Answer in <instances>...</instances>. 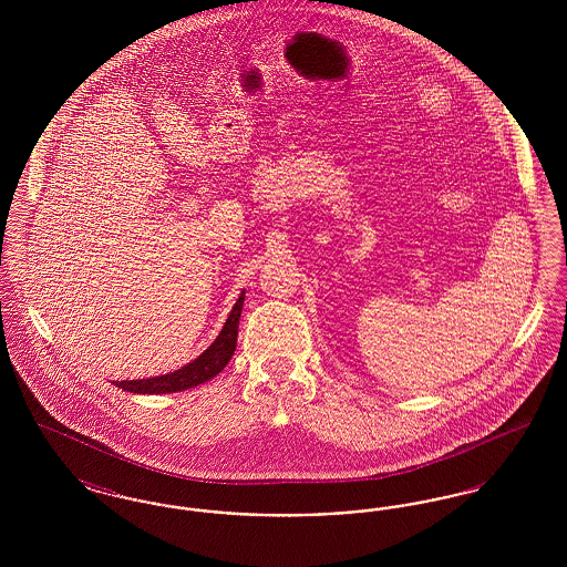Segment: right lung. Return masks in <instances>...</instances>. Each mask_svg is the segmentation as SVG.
Returning <instances> with one entry per match:
<instances>
[{"mask_svg":"<svg viewBox=\"0 0 567 567\" xmlns=\"http://www.w3.org/2000/svg\"><path fill=\"white\" fill-rule=\"evenodd\" d=\"M244 291L238 297L236 306L231 308L227 321L223 324L220 333L216 336L215 342L202 352L197 359H193L181 370L163 377L142 378V380H116V384L123 391L130 393H142V395H159V393H176V391H187L193 389L210 378H215L231 359L238 344V324H240V315H243Z\"/></svg>","mask_w":567,"mask_h":567,"instance_id":"obj_1","label":"right lung"}]
</instances>
